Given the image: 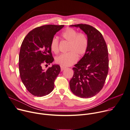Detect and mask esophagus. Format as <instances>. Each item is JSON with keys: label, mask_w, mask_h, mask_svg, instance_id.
I'll return each mask as SVG.
<instances>
[{"label": "esophagus", "mask_w": 130, "mask_h": 130, "mask_svg": "<svg viewBox=\"0 0 130 130\" xmlns=\"http://www.w3.org/2000/svg\"><path fill=\"white\" fill-rule=\"evenodd\" d=\"M66 68V67H64V66H60V70H61L62 71H64V70H65Z\"/></svg>", "instance_id": "1"}]
</instances>
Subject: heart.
Segmentation results:
<instances>
[{"mask_svg": "<svg viewBox=\"0 0 130 130\" xmlns=\"http://www.w3.org/2000/svg\"><path fill=\"white\" fill-rule=\"evenodd\" d=\"M62 38L69 43L67 53H63L57 56L56 62L64 66H71L78 59V56L84 55L87 50L88 41L87 37L83 33H78L73 29L68 28L62 33ZM50 47L52 51L57 53L59 51L58 40L53 38L51 42Z\"/></svg>", "mask_w": 130, "mask_h": 130, "instance_id": "obj_1", "label": "heart"}]
</instances>
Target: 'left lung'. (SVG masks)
Here are the masks:
<instances>
[{
  "label": "left lung",
  "instance_id": "8db88e82",
  "mask_svg": "<svg viewBox=\"0 0 130 130\" xmlns=\"http://www.w3.org/2000/svg\"><path fill=\"white\" fill-rule=\"evenodd\" d=\"M70 27L79 28L87 35L88 46L79 61L75 65L70 89L76 96L88 98L102 89L108 73L109 58L106 43L102 34L92 26L78 24Z\"/></svg>",
  "mask_w": 130,
  "mask_h": 130
}]
</instances>
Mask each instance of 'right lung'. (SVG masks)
<instances>
[{
  "label": "right lung",
  "instance_id": "right-lung-1",
  "mask_svg": "<svg viewBox=\"0 0 130 130\" xmlns=\"http://www.w3.org/2000/svg\"><path fill=\"white\" fill-rule=\"evenodd\" d=\"M64 25H44L31 31L24 38L19 56L21 80L28 91L34 96L43 97L53 91L54 81L58 75L59 65L54 64L46 71L43 63L50 65L54 61L50 47L55 34Z\"/></svg>",
  "mask_w": 130,
  "mask_h": 130
}]
</instances>
